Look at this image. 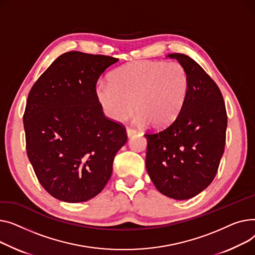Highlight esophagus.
<instances>
[{
    "label": "esophagus",
    "instance_id": "34e87169",
    "mask_svg": "<svg viewBox=\"0 0 255 255\" xmlns=\"http://www.w3.org/2000/svg\"><path fill=\"white\" fill-rule=\"evenodd\" d=\"M134 133H136V130H134V129L129 128H127V134H128V138H129V137H131V136H133Z\"/></svg>",
    "mask_w": 255,
    "mask_h": 255
}]
</instances>
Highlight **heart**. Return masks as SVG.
I'll list each match as a JSON object with an SVG mask.
<instances>
[{
  "label": "heart",
  "instance_id": "b5f03b06",
  "mask_svg": "<svg viewBox=\"0 0 255 255\" xmlns=\"http://www.w3.org/2000/svg\"><path fill=\"white\" fill-rule=\"evenodd\" d=\"M188 91V72L177 62L128 63L111 73L110 83L96 85L98 102L112 121L124 122L134 106V122L157 128L171 125L180 114Z\"/></svg>",
  "mask_w": 255,
  "mask_h": 255
}]
</instances>
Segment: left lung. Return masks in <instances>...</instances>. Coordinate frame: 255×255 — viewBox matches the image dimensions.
I'll list each match as a JSON object with an SVG mask.
<instances>
[{"label":"left lung","mask_w":255,"mask_h":255,"mask_svg":"<svg viewBox=\"0 0 255 255\" xmlns=\"http://www.w3.org/2000/svg\"><path fill=\"white\" fill-rule=\"evenodd\" d=\"M168 56L186 68L189 91L171 125L145 133L146 169L159 192L187 200L216 176L226 146L228 115L219 87L194 59L183 53Z\"/></svg>","instance_id":"8db88e82"}]
</instances>
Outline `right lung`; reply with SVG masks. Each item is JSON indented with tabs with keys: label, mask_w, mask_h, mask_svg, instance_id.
I'll return each mask as SVG.
<instances>
[{
	"label": "right lung",
	"mask_w": 255,
	"mask_h": 255,
	"mask_svg": "<svg viewBox=\"0 0 255 255\" xmlns=\"http://www.w3.org/2000/svg\"><path fill=\"white\" fill-rule=\"evenodd\" d=\"M118 58L69 51L29 91L23 114L25 147L40 184L57 200L79 203L99 194L112 175L126 128L105 116L98 79Z\"/></svg>",
	"instance_id": "1"
}]
</instances>
